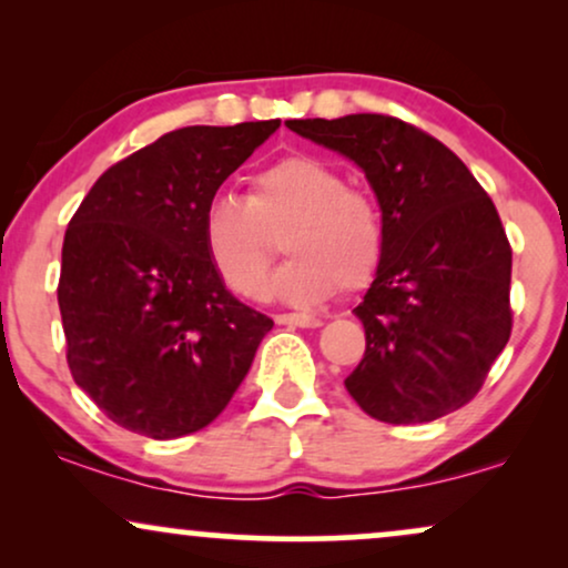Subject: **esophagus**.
Instances as JSON below:
<instances>
[{"label": "esophagus", "mask_w": 568, "mask_h": 568, "mask_svg": "<svg viewBox=\"0 0 568 568\" xmlns=\"http://www.w3.org/2000/svg\"><path fill=\"white\" fill-rule=\"evenodd\" d=\"M275 321L280 325H293V328H317L321 325V317L302 315V312H285V315H277Z\"/></svg>", "instance_id": "esophagus-1"}]
</instances>
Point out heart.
<instances>
[{
  "label": "heart",
  "mask_w": 568,
  "mask_h": 568,
  "mask_svg": "<svg viewBox=\"0 0 568 568\" xmlns=\"http://www.w3.org/2000/svg\"><path fill=\"white\" fill-rule=\"evenodd\" d=\"M288 253L270 293L293 306H317L342 288H363L384 253L376 202L347 186L328 162L293 154L251 179L247 197L216 192L202 207V247L221 283L245 298H262L275 234Z\"/></svg>",
  "instance_id": "1"
}]
</instances>
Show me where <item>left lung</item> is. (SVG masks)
<instances>
[{
	"label": "left lung",
	"mask_w": 568,
	"mask_h": 568,
	"mask_svg": "<svg viewBox=\"0 0 568 568\" xmlns=\"http://www.w3.org/2000/svg\"><path fill=\"white\" fill-rule=\"evenodd\" d=\"M355 162L374 189L384 253L355 306L366 355L344 387L368 416L422 425L473 400L513 328V251L497 207L448 146L384 114L288 120Z\"/></svg>",
	"instance_id": "1"
}]
</instances>
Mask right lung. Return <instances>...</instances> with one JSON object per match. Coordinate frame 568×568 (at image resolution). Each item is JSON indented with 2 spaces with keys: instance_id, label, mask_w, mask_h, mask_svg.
Instances as JSON below:
<instances>
[{
  "instance_id": "obj_1",
  "label": "right lung",
  "mask_w": 568,
  "mask_h": 568,
  "mask_svg": "<svg viewBox=\"0 0 568 568\" xmlns=\"http://www.w3.org/2000/svg\"><path fill=\"white\" fill-rule=\"evenodd\" d=\"M277 128L165 133L109 168L69 221L58 306L71 376L130 433L173 440L211 425L275 325L207 262L202 207Z\"/></svg>"
}]
</instances>
